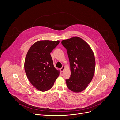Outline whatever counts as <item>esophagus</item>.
Listing matches in <instances>:
<instances>
[{
  "instance_id": "obj_1",
  "label": "esophagus",
  "mask_w": 120,
  "mask_h": 120,
  "mask_svg": "<svg viewBox=\"0 0 120 120\" xmlns=\"http://www.w3.org/2000/svg\"><path fill=\"white\" fill-rule=\"evenodd\" d=\"M65 66H63V67H62L60 69V71H61V72H63V71H64V69H65Z\"/></svg>"
}]
</instances>
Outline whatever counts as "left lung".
Masks as SVG:
<instances>
[{
	"instance_id": "obj_1",
	"label": "left lung",
	"mask_w": 120,
	"mask_h": 120,
	"mask_svg": "<svg viewBox=\"0 0 120 120\" xmlns=\"http://www.w3.org/2000/svg\"><path fill=\"white\" fill-rule=\"evenodd\" d=\"M61 43L68 52L71 76L66 80L68 87L75 93L84 90L92 80L95 72V60L90 45L78 37L64 40Z\"/></svg>"
}]
</instances>
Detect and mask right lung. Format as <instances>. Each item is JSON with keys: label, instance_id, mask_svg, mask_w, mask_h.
Wrapping results in <instances>:
<instances>
[{"label": "right lung", "instance_id": "obj_1", "mask_svg": "<svg viewBox=\"0 0 120 120\" xmlns=\"http://www.w3.org/2000/svg\"><path fill=\"white\" fill-rule=\"evenodd\" d=\"M60 41L40 40L34 43L26 54L24 68L31 83L38 90L45 92L51 89L60 75L54 67L51 52Z\"/></svg>", "mask_w": 120, "mask_h": 120}]
</instances>
